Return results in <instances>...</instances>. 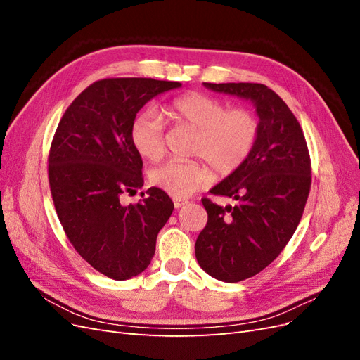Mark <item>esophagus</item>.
Segmentation results:
<instances>
[{"label":"esophagus","mask_w":360,"mask_h":360,"mask_svg":"<svg viewBox=\"0 0 360 360\" xmlns=\"http://www.w3.org/2000/svg\"><path fill=\"white\" fill-rule=\"evenodd\" d=\"M172 201H174V207H176V209H180V207H183L184 204H188V200H183V198H174Z\"/></svg>","instance_id":"34e87169"}]
</instances>
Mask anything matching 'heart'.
<instances>
[{"label":"heart","mask_w":360,"mask_h":360,"mask_svg":"<svg viewBox=\"0 0 360 360\" xmlns=\"http://www.w3.org/2000/svg\"><path fill=\"white\" fill-rule=\"evenodd\" d=\"M169 115L180 124L197 129L192 155L205 159L221 176L240 169L257 146L258 117L248 108L226 103L202 93H186L168 105ZM163 120L155 110L138 114L129 136L136 153L151 162L165 155ZM212 167L201 159L171 160L150 172V181L174 198H186L214 180Z\"/></svg>","instance_id":"obj_1"}]
</instances>
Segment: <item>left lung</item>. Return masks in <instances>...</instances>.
<instances>
[{
    "mask_svg": "<svg viewBox=\"0 0 360 360\" xmlns=\"http://www.w3.org/2000/svg\"><path fill=\"white\" fill-rule=\"evenodd\" d=\"M204 86L250 101L259 122L252 155L210 191L236 200V205L202 198L209 219L195 243V257L205 274L238 282L266 269L296 231L311 189V159L297 118L267 85Z\"/></svg>",
    "mask_w": 360,
    "mask_h": 360,
    "instance_id": "obj_1",
    "label": "left lung"
}]
</instances>
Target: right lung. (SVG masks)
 <instances>
[{"label":"right lung","instance_id":"obj_1","mask_svg":"<svg viewBox=\"0 0 360 360\" xmlns=\"http://www.w3.org/2000/svg\"><path fill=\"white\" fill-rule=\"evenodd\" d=\"M179 86L151 78L96 81L72 102L53 135L48 174L58 219L76 252L111 279H130L148 267L174 210L159 188L138 204L123 205L120 197L144 184L130 124L148 101Z\"/></svg>","mask_w":360,"mask_h":360}]
</instances>
